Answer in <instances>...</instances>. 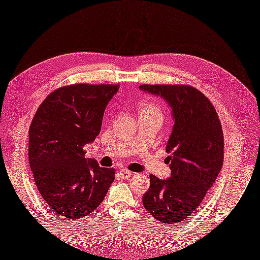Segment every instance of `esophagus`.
I'll list each match as a JSON object with an SVG mask.
<instances>
[{"mask_svg": "<svg viewBox=\"0 0 260 260\" xmlns=\"http://www.w3.org/2000/svg\"><path fill=\"white\" fill-rule=\"evenodd\" d=\"M131 175H132V172H130L129 170H125V168L120 171V177L122 179H129L131 177Z\"/></svg>", "mask_w": 260, "mask_h": 260, "instance_id": "obj_1", "label": "esophagus"}]
</instances>
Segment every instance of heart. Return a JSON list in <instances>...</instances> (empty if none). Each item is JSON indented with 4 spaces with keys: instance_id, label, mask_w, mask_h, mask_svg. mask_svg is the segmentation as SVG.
I'll use <instances>...</instances> for the list:
<instances>
[{
    "instance_id": "obj_1",
    "label": "heart",
    "mask_w": 260,
    "mask_h": 260,
    "mask_svg": "<svg viewBox=\"0 0 260 260\" xmlns=\"http://www.w3.org/2000/svg\"><path fill=\"white\" fill-rule=\"evenodd\" d=\"M142 110H151V111H155V113H160V109L158 107V105L155 104V103H147L144 105V107Z\"/></svg>"
}]
</instances>
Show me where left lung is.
<instances>
[{"label": "left lung", "mask_w": 260, "mask_h": 260, "mask_svg": "<svg viewBox=\"0 0 260 260\" xmlns=\"http://www.w3.org/2000/svg\"><path fill=\"white\" fill-rule=\"evenodd\" d=\"M139 87L162 96L175 119L166 145L171 177L163 180L150 175V189L142 200L152 217L170 225L192 214L214 184L224 158L222 125L212 103L190 85L143 84Z\"/></svg>", "instance_id": "obj_1"}]
</instances>
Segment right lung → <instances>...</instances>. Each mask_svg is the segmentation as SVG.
Returning a JSON list of instances; mask_svg holds the SVG:
<instances>
[{"label": "right lung", "mask_w": 260, "mask_h": 260, "mask_svg": "<svg viewBox=\"0 0 260 260\" xmlns=\"http://www.w3.org/2000/svg\"><path fill=\"white\" fill-rule=\"evenodd\" d=\"M118 88L87 83L59 87L32 118L28 158L35 184L47 205L67 219H85L115 180V168L85 158L84 146L100 135L105 108Z\"/></svg>", "instance_id": "add662e5"}]
</instances>
